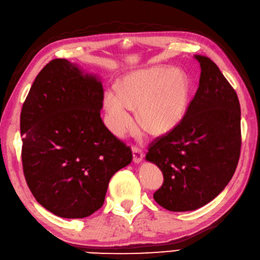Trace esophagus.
<instances>
[{
	"mask_svg": "<svg viewBox=\"0 0 260 260\" xmlns=\"http://www.w3.org/2000/svg\"><path fill=\"white\" fill-rule=\"evenodd\" d=\"M132 153H134V161L140 162L144 158V151H142L139 147L134 146L132 147Z\"/></svg>",
	"mask_w": 260,
	"mask_h": 260,
	"instance_id": "obj_1",
	"label": "esophagus"
}]
</instances>
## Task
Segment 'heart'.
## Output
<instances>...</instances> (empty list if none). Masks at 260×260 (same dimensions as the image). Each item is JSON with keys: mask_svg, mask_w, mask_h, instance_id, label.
Wrapping results in <instances>:
<instances>
[{"mask_svg": "<svg viewBox=\"0 0 260 260\" xmlns=\"http://www.w3.org/2000/svg\"><path fill=\"white\" fill-rule=\"evenodd\" d=\"M189 85L182 72L169 67L142 68L125 75L119 84L105 89L103 104L111 131L122 136L134 124L132 108L146 131L162 135L173 130L186 113Z\"/></svg>", "mask_w": 260, "mask_h": 260, "instance_id": "b5f03b06", "label": "heart"}]
</instances>
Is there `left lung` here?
<instances>
[{
    "mask_svg": "<svg viewBox=\"0 0 260 260\" xmlns=\"http://www.w3.org/2000/svg\"><path fill=\"white\" fill-rule=\"evenodd\" d=\"M195 58L201 65L200 84L186 113L173 130L150 142L146 155L164 175L153 199L174 212L197 210L218 197L240 157L237 93L210 58Z\"/></svg>",
    "mask_w": 260,
    "mask_h": 260,
    "instance_id": "1",
    "label": "left lung"
}]
</instances>
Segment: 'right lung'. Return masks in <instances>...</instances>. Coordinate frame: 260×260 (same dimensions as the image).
Segmentation results:
<instances>
[{
    "mask_svg": "<svg viewBox=\"0 0 260 260\" xmlns=\"http://www.w3.org/2000/svg\"><path fill=\"white\" fill-rule=\"evenodd\" d=\"M102 83L66 59L42 68L22 105V166L37 202L82 219L104 203L109 182L132 151L101 118Z\"/></svg>",
    "mask_w": 260,
    "mask_h": 260,
    "instance_id": "1",
    "label": "right lung"
}]
</instances>
